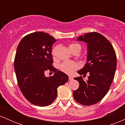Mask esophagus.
Segmentation results:
<instances>
[{
    "mask_svg": "<svg viewBox=\"0 0 125 125\" xmlns=\"http://www.w3.org/2000/svg\"><path fill=\"white\" fill-rule=\"evenodd\" d=\"M72 79H73V77L71 76H69V81H72Z\"/></svg>",
    "mask_w": 125,
    "mask_h": 125,
    "instance_id": "1",
    "label": "esophagus"
}]
</instances>
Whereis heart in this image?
<instances>
[{"mask_svg": "<svg viewBox=\"0 0 125 125\" xmlns=\"http://www.w3.org/2000/svg\"><path fill=\"white\" fill-rule=\"evenodd\" d=\"M70 51L72 52L75 51V50H79L81 51V46L77 43H72L69 46ZM57 50H58V46H56L53 49L52 51V54L53 56H55L56 54ZM79 67V64L77 63L74 62H69V61H65L64 62L62 63L59 65L60 70L64 73H66L67 74H71L74 72Z\"/></svg>", "mask_w": 125, "mask_h": 125, "instance_id": "1", "label": "heart"}]
</instances>
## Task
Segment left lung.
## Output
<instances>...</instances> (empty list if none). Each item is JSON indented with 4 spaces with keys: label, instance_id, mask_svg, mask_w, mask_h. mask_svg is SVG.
Segmentation results:
<instances>
[{
    "label": "left lung",
    "instance_id": "obj_1",
    "mask_svg": "<svg viewBox=\"0 0 125 125\" xmlns=\"http://www.w3.org/2000/svg\"><path fill=\"white\" fill-rule=\"evenodd\" d=\"M77 41L87 44V62L77 73L86 76L74 78L79 83V87L73 93L79 104L90 106L97 104L107 94L115 76L116 69V55L110 42L97 32H89L80 36Z\"/></svg>",
    "mask_w": 125,
    "mask_h": 125
}]
</instances>
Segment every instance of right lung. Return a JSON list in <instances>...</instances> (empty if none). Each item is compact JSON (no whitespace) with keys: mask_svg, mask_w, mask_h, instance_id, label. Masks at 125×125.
Here are the masks:
<instances>
[{"mask_svg":"<svg viewBox=\"0 0 125 125\" xmlns=\"http://www.w3.org/2000/svg\"><path fill=\"white\" fill-rule=\"evenodd\" d=\"M56 42L53 37L43 31L24 37L16 53L14 67L18 85L25 97L31 104L46 106L57 97V89L68 81V76L53 66L52 48ZM54 72L46 77L44 72Z\"/></svg>","mask_w":125,"mask_h":125,"instance_id":"obj_1","label":"right lung"}]
</instances>
